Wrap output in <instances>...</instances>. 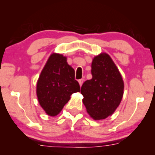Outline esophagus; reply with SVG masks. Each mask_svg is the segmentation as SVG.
<instances>
[{"instance_id": "1", "label": "esophagus", "mask_w": 155, "mask_h": 155, "mask_svg": "<svg viewBox=\"0 0 155 155\" xmlns=\"http://www.w3.org/2000/svg\"><path fill=\"white\" fill-rule=\"evenodd\" d=\"M83 81H84V79H79V85H80V86H81V85H82Z\"/></svg>"}]
</instances>
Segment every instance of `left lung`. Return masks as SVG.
Listing matches in <instances>:
<instances>
[{
    "label": "left lung",
    "instance_id": "obj_1",
    "mask_svg": "<svg viewBox=\"0 0 155 155\" xmlns=\"http://www.w3.org/2000/svg\"><path fill=\"white\" fill-rule=\"evenodd\" d=\"M91 73L92 78L85 81L81 88L83 104L94 120H104L114 112L122 101L123 80L106 53L94 58Z\"/></svg>",
    "mask_w": 155,
    "mask_h": 155
}]
</instances>
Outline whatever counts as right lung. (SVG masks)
Wrapping results in <instances>:
<instances>
[{"instance_id":"add662e5","label":"right lung","mask_w":155,"mask_h":155,"mask_svg":"<svg viewBox=\"0 0 155 155\" xmlns=\"http://www.w3.org/2000/svg\"><path fill=\"white\" fill-rule=\"evenodd\" d=\"M66 60L62 54H51L37 82L38 102L49 116L58 115L70 100L71 95L80 91L74 69Z\"/></svg>"}]
</instances>
